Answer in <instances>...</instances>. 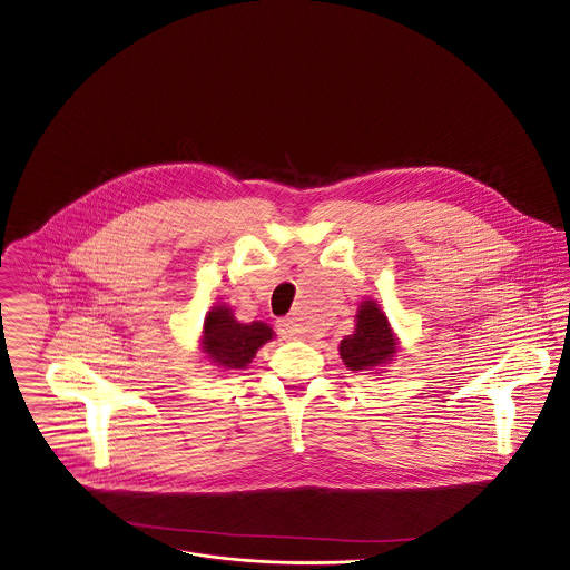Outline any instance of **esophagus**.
<instances>
[{"mask_svg": "<svg viewBox=\"0 0 570 570\" xmlns=\"http://www.w3.org/2000/svg\"><path fill=\"white\" fill-rule=\"evenodd\" d=\"M277 332L282 334V338H299L304 334V327L297 318L286 316V318L277 321Z\"/></svg>", "mask_w": 570, "mask_h": 570, "instance_id": "obj_1", "label": "esophagus"}]
</instances>
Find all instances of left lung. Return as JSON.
Returning a JSON list of instances; mask_svg holds the SVG:
<instances>
[{
  "mask_svg": "<svg viewBox=\"0 0 570 570\" xmlns=\"http://www.w3.org/2000/svg\"><path fill=\"white\" fill-rule=\"evenodd\" d=\"M341 358L352 372L374 370L395 352L386 316L374 302H365L356 315V332L341 341Z\"/></svg>",
  "mask_w": 570,
  "mask_h": 570,
  "instance_id": "1",
  "label": "left lung"
}]
</instances>
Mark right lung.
Returning <instances> with one entry per match:
<instances>
[{
	"instance_id": "obj_1",
	"label": "right lung",
	"mask_w": 570,
	"mask_h": 570,
	"mask_svg": "<svg viewBox=\"0 0 570 570\" xmlns=\"http://www.w3.org/2000/svg\"><path fill=\"white\" fill-rule=\"evenodd\" d=\"M271 338L273 330L266 323H240L223 306L205 316V352L225 370H243L247 363H252L255 352Z\"/></svg>"
}]
</instances>
